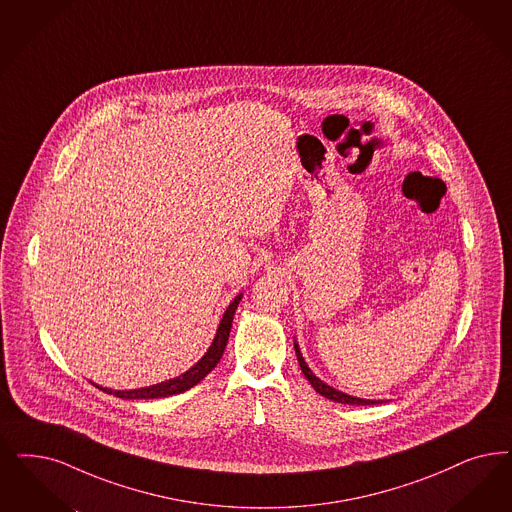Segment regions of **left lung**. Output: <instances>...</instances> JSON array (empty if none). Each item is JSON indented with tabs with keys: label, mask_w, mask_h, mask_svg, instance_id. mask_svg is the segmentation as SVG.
Listing matches in <instances>:
<instances>
[{
	"label": "left lung",
	"mask_w": 512,
	"mask_h": 512,
	"mask_svg": "<svg viewBox=\"0 0 512 512\" xmlns=\"http://www.w3.org/2000/svg\"><path fill=\"white\" fill-rule=\"evenodd\" d=\"M294 349H296V357H298V362H300V368H302L303 376L307 378V381L311 383V387H313L319 395H322V397L330 398V400L340 402V404H357V406H370V404H379V402H383V400L351 397V395H347V393H341L338 389H334V387L326 385L322 379L317 378V376L311 372V368L307 366V362L303 359L302 351H300V347H298V343H296V341H294Z\"/></svg>",
	"instance_id": "obj_1"
}]
</instances>
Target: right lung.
I'll list each match as a JSON object with an SVG mask.
<instances>
[{
	"label": "right lung",
	"mask_w": 512,
	"mask_h": 512,
	"mask_svg": "<svg viewBox=\"0 0 512 512\" xmlns=\"http://www.w3.org/2000/svg\"><path fill=\"white\" fill-rule=\"evenodd\" d=\"M243 294L235 296V300L229 303L222 321L218 324V330H216V336L210 343L209 351L203 355V359L199 360L197 364H193L188 372H184L182 376L178 378L167 379V381H161V383H155L150 387H142V389H133V391H112L108 387H98L102 389L104 393L108 395H114V397L125 398V400H142V398H163L171 397V395H178V393H184L191 389L193 385H197L203 378H207V374L214 370V366L220 362L222 355H224V349L228 345L229 330H231V322H233V315H235V309L241 302Z\"/></svg>",
	"instance_id": "right-lung-1"
}]
</instances>
